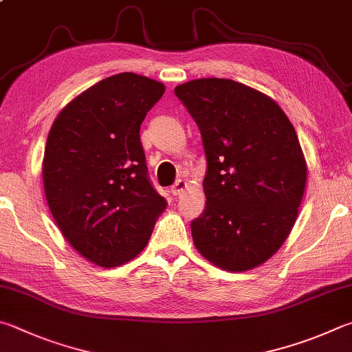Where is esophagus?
<instances>
[{
    "mask_svg": "<svg viewBox=\"0 0 352 352\" xmlns=\"http://www.w3.org/2000/svg\"><path fill=\"white\" fill-rule=\"evenodd\" d=\"M186 189H188V183L184 182V180H178V182L174 184V186L170 188V192H172V195L177 197V195H182Z\"/></svg>",
    "mask_w": 352,
    "mask_h": 352,
    "instance_id": "obj_1",
    "label": "esophagus"
}]
</instances>
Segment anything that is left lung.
Returning <instances> with one entry per match:
<instances>
[{"label": "left lung", "instance_id": "8db88e82", "mask_svg": "<svg viewBox=\"0 0 352 352\" xmlns=\"http://www.w3.org/2000/svg\"><path fill=\"white\" fill-rule=\"evenodd\" d=\"M175 95L208 160L194 245L220 270H254L282 248L302 204L308 169L296 129L271 97L234 80H192Z\"/></svg>", "mask_w": 352, "mask_h": 352}]
</instances>
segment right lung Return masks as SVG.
Here are the masks:
<instances>
[{"instance_id":"1","label":"right lung","mask_w":352,"mask_h":352,"mask_svg":"<svg viewBox=\"0 0 352 352\" xmlns=\"http://www.w3.org/2000/svg\"><path fill=\"white\" fill-rule=\"evenodd\" d=\"M164 85L132 72L112 75L75 97L50 127L44 194L76 252L101 267L135 258L166 200L148 178L140 126Z\"/></svg>"}]
</instances>
